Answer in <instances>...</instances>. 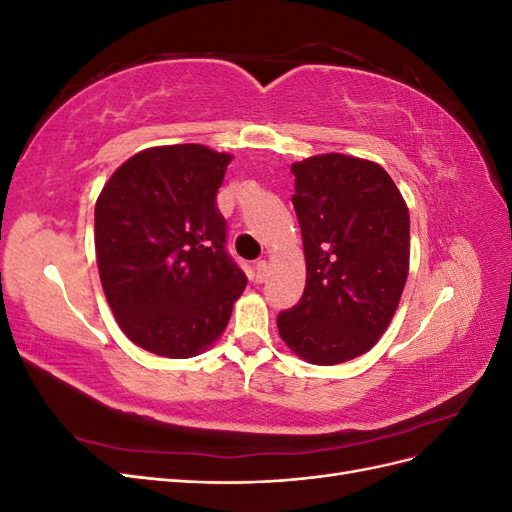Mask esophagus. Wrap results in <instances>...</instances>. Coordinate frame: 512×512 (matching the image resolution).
I'll return each mask as SVG.
<instances>
[{"mask_svg":"<svg viewBox=\"0 0 512 512\" xmlns=\"http://www.w3.org/2000/svg\"><path fill=\"white\" fill-rule=\"evenodd\" d=\"M267 277H269V265H267V260H258L256 265H254V280H256L258 284H262V282H267Z\"/></svg>","mask_w":512,"mask_h":512,"instance_id":"34e87169","label":"esophagus"}]
</instances>
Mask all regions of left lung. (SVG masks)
Listing matches in <instances>:
<instances>
[{"label": "left lung", "mask_w": 512, "mask_h": 512, "mask_svg": "<svg viewBox=\"0 0 512 512\" xmlns=\"http://www.w3.org/2000/svg\"><path fill=\"white\" fill-rule=\"evenodd\" d=\"M290 170L307 277L277 329L307 363H346L374 348L397 312L410 271V213L376 162L320 153Z\"/></svg>", "instance_id": "1"}]
</instances>
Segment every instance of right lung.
I'll return each mask as SVG.
<instances>
[{
	"instance_id": "obj_1",
	"label": "right lung",
	"mask_w": 512,
	"mask_h": 512,
	"mask_svg": "<svg viewBox=\"0 0 512 512\" xmlns=\"http://www.w3.org/2000/svg\"><path fill=\"white\" fill-rule=\"evenodd\" d=\"M230 153L205 145L138 151L96 200V258L115 320L136 346L190 359L218 342L245 290L215 205Z\"/></svg>"
}]
</instances>
